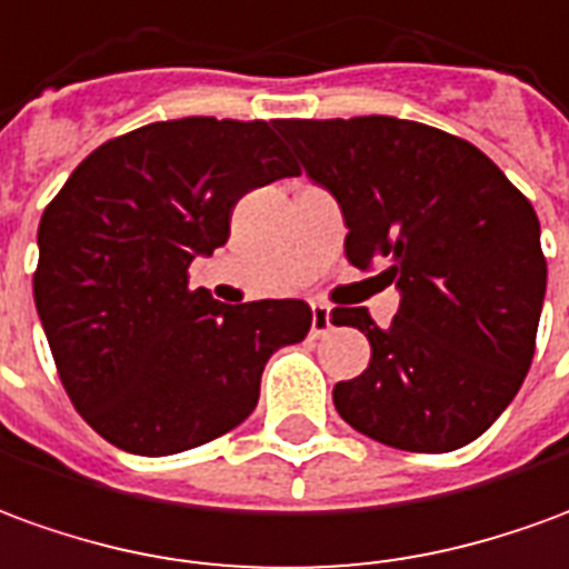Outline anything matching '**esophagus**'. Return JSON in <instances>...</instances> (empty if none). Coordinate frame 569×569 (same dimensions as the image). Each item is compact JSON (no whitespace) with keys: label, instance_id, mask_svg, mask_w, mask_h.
<instances>
[{"label":"esophagus","instance_id":"34e87169","mask_svg":"<svg viewBox=\"0 0 569 569\" xmlns=\"http://www.w3.org/2000/svg\"><path fill=\"white\" fill-rule=\"evenodd\" d=\"M330 330V309L325 303H312V337H325Z\"/></svg>","mask_w":569,"mask_h":569}]
</instances>
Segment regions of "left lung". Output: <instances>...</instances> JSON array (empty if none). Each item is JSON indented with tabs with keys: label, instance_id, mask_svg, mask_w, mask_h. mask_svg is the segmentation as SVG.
<instances>
[{
	"label": "left lung",
	"instance_id": "obj_1",
	"mask_svg": "<svg viewBox=\"0 0 569 569\" xmlns=\"http://www.w3.org/2000/svg\"><path fill=\"white\" fill-rule=\"evenodd\" d=\"M306 174L340 201L346 260L386 263L401 303L382 330L368 309L330 312L370 340V365L333 386L356 432L410 453L485 435L521 389L546 297L539 220L478 147L432 124L278 119Z\"/></svg>",
	"mask_w": 569,
	"mask_h": 569
}]
</instances>
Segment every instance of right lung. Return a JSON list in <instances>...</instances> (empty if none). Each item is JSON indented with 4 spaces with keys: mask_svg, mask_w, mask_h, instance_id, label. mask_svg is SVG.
<instances>
[{
    "mask_svg": "<svg viewBox=\"0 0 569 569\" xmlns=\"http://www.w3.org/2000/svg\"><path fill=\"white\" fill-rule=\"evenodd\" d=\"M272 122L189 116L112 137L39 220L33 297L54 368L110 445L171 457L251 417L269 356L309 333L303 300L217 303L189 263L227 244L244 192L297 177Z\"/></svg>",
    "mask_w": 569,
    "mask_h": 569,
    "instance_id": "obj_1",
    "label": "right lung"
}]
</instances>
